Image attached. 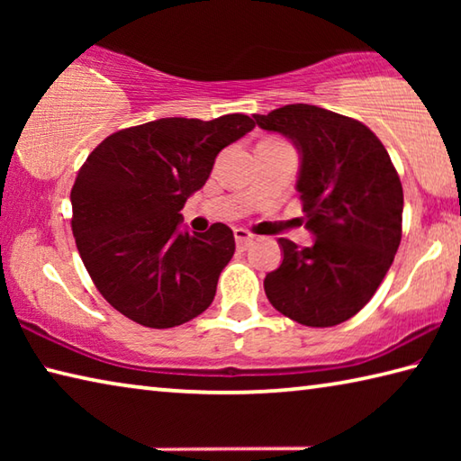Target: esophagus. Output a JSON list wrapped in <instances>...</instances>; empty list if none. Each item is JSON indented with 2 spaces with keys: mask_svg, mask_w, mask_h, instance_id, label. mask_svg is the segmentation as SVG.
Returning a JSON list of instances; mask_svg holds the SVG:
<instances>
[{
  "mask_svg": "<svg viewBox=\"0 0 461 461\" xmlns=\"http://www.w3.org/2000/svg\"><path fill=\"white\" fill-rule=\"evenodd\" d=\"M233 238H236V244L240 246V248H246L249 241L254 240V236L252 233H249L248 230H244V228H238V230H233Z\"/></svg>",
  "mask_w": 461,
  "mask_h": 461,
  "instance_id": "obj_1",
  "label": "esophagus"
}]
</instances>
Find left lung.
<instances>
[{
	"mask_svg": "<svg viewBox=\"0 0 461 461\" xmlns=\"http://www.w3.org/2000/svg\"><path fill=\"white\" fill-rule=\"evenodd\" d=\"M301 154L296 191L309 248L280 238L283 264L264 278L272 307L307 327H333L368 303L402 236V185L386 148L362 122L293 104L254 115Z\"/></svg>",
	"mask_w": 461,
	"mask_h": 461,
	"instance_id": "obj_1",
	"label": "left lung"
}]
</instances>
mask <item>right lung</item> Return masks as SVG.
<instances>
[{"label": "right lung", "instance_id": "right-lung-1", "mask_svg": "<svg viewBox=\"0 0 461 461\" xmlns=\"http://www.w3.org/2000/svg\"><path fill=\"white\" fill-rule=\"evenodd\" d=\"M254 128L244 113L212 122L162 118L107 136L75 178L73 236L104 299L154 330L212 305L236 240L225 223L181 230V209L225 146Z\"/></svg>", "mask_w": 461, "mask_h": 461}]
</instances>
